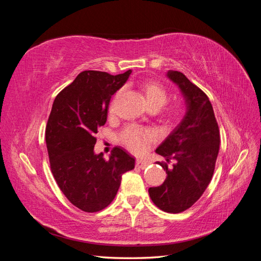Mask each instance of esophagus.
<instances>
[{"instance_id": "1", "label": "esophagus", "mask_w": 261, "mask_h": 261, "mask_svg": "<svg viewBox=\"0 0 261 261\" xmlns=\"http://www.w3.org/2000/svg\"><path fill=\"white\" fill-rule=\"evenodd\" d=\"M136 167H138L141 170H144V169H146L148 167V163L145 160H143V159H137Z\"/></svg>"}]
</instances>
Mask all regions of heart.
Returning a JSON list of instances; mask_svg holds the SVG:
<instances>
[{
  "label": "heart",
  "instance_id": "b5f03b06",
  "mask_svg": "<svg viewBox=\"0 0 261 261\" xmlns=\"http://www.w3.org/2000/svg\"><path fill=\"white\" fill-rule=\"evenodd\" d=\"M143 91L146 96V100L149 107L152 110H158L167 103L169 94L167 89L158 82H147L143 85ZM117 94H120L118 92ZM113 103L110 107V113H113ZM181 114V108L179 106H173L165 112V117L169 121H175ZM153 135L148 129L140 128L138 126H127L120 134V140L127 147L130 151L135 153H141L145 150L146 145L151 141Z\"/></svg>",
  "mask_w": 261,
  "mask_h": 261
}]
</instances>
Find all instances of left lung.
<instances>
[{"label": "left lung", "instance_id": "left-lung-1", "mask_svg": "<svg viewBox=\"0 0 261 261\" xmlns=\"http://www.w3.org/2000/svg\"><path fill=\"white\" fill-rule=\"evenodd\" d=\"M168 77L178 86L185 99L186 114L155 152L167 178L149 195L155 206L169 213L191 208L206 191L215 172L220 146V132L207 94L177 70Z\"/></svg>", "mask_w": 261, "mask_h": 261}]
</instances>
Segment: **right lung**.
I'll return each instance as SVG.
<instances>
[{
  "label": "right lung",
  "mask_w": 261,
  "mask_h": 261,
  "mask_svg": "<svg viewBox=\"0 0 261 261\" xmlns=\"http://www.w3.org/2000/svg\"><path fill=\"white\" fill-rule=\"evenodd\" d=\"M132 70L110 75L85 70L55 98L45 127L50 167L62 193L75 207L97 212L108 207L122 175L135 167V158L115 147L107 161L93 151L96 134L107 122L113 94Z\"/></svg>",
  "instance_id": "add662e5"
}]
</instances>
